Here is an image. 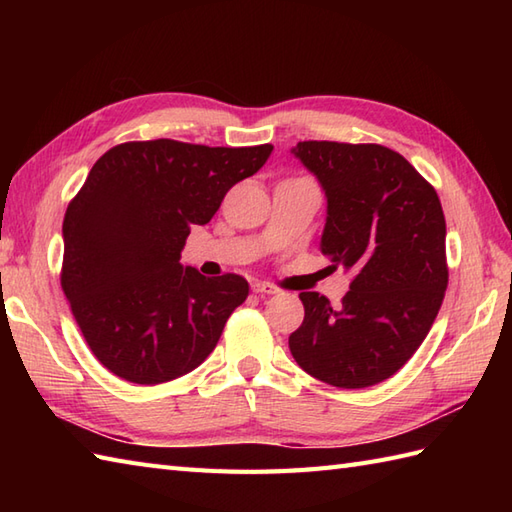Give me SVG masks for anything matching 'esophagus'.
Masks as SVG:
<instances>
[{"label": "esophagus", "instance_id": "esophagus-1", "mask_svg": "<svg viewBox=\"0 0 512 512\" xmlns=\"http://www.w3.org/2000/svg\"><path fill=\"white\" fill-rule=\"evenodd\" d=\"M253 290L259 292V295H277L279 288L275 284H270V281H255Z\"/></svg>", "mask_w": 512, "mask_h": 512}]
</instances>
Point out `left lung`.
Returning a JSON list of instances; mask_svg holds the SVG:
<instances>
[{
    "label": "left lung",
    "mask_w": 512,
    "mask_h": 512,
    "mask_svg": "<svg viewBox=\"0 0 512 512\" xmlns=\"http://www.w3.org/2000/svg\"><path fill=\"white\" fill-rule=\"evenodd\" d=\"M292 154L328 195L321 253L352 281L339 308L319 292H299L306 317L290 334V352L328 385H378L416 354L449 286L440 198L383 145L303 140Z\"/></svg>",
    "instance_id": "obj_1"
}]
</instances>
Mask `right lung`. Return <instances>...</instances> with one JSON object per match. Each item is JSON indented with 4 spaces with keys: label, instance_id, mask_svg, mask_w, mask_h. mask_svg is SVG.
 Segmentation results:
<instances>
[{
    "label": "right lung",
    "instance_id": "right-lung-1",
    "mask_svg": "<svg viewBox=\"0 0 512 512\" xmlns=\"http://www.w3.org/2000/svg\"><path fill=\"white\" fill-rule=\"evenodd\" d=\"M273 145L129 140L94 162L63 217L61 288L99 363L136 385L189 374L248 297L235 273L180 264L191 226L266 165Z\"/></svg>",
    "mask_w": 512,
    "mask_h": 512
}]
</instances>
